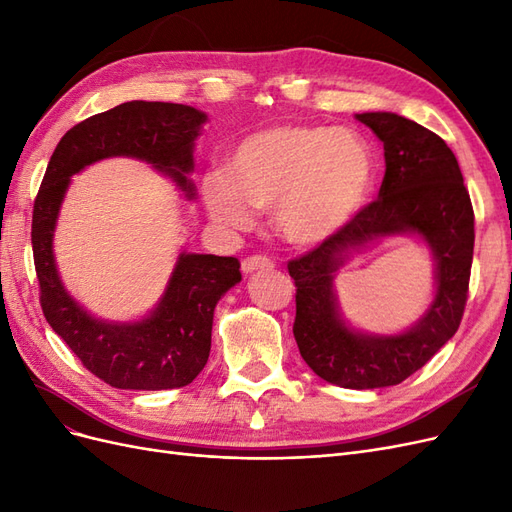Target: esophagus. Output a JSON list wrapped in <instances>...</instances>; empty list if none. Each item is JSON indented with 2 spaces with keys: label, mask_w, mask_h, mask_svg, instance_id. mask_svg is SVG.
<instances>
[{
  "label": "esophagus",
  "mask_w": 512,
  "mask_h": 512,
  "mask_svg": "<svg viewBox=\"0 0 512 512\" xmlns=\"http://www.w3.org/2000/svg\"><path fill=\"white\" fill-rule=\"evenodd\" d=\"M273 267H275L273 262L269 258H265V256H250V258H245L241 262V271L245 275L247 273H254V271H271Z\"/></svg>",
  "instance_id": "1"
}]
</instances>
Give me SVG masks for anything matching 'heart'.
I'll return each instance as SVG.
<instances>
[{
    "mask_svg": "<svg viewBox=\"0 0 512 512\" xmlns=\"http://www.w3.org/2000/svg\"><path fill=\"white\" fill-rule=\"evenodd\" d=\"M378 160L361 134L329 126H275L245 136L226 173L205 181L211 220L230 230L271 211L292 247H318L339 235L371 200Z\"/></svg>",
    "mask_w": 512,
    "mask_h": 512,
    "instance_id": "b5f03b06",
    "label": "heart"
}]
</instances>
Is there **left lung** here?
I'll list each match as a JSON object with an SVG mask.
<instances>
[{
    "label": "left lung",
    "instance_id": "1",
    "mask_svg": "<svg viewBox=\"0 0 512 512\" xmlns=\"http://www.w3.org/2000/svg\"><path fill=\"white\" fill-rule=\"evenodd\" d=\"M384 145V179L376 203L314 252L292 260L297 339L303 361L342 389H382L421 369L459 329L468 299L474 211L455 153L438 134L397 113H359ZM414 236L434 258V294L426 312L397 334H367L345 320L336 275L371 244Z\"/></svg>",
    "mask_w": 512,
    "mask_h": 512
}]
</instances>
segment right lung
I'll return each instance as SVG.
<instances>
[{"mask_svg": "<svg viewBox=\"0 0 512 512\" xmlns=\"http://www.w3.org/2000/svg\"><path fill=\"white\" fill-rule=\"evenodd\" d=\"M209 115L173 102H123L81 121L55 147L34 205L32 247L46 322L91 374L115 389L166 391L190 384L207 365L215 305L241 282L232 256L181 250L158 303L134 320H106L76 301L55 260L61 203L87 166L132 158L173 181L185 200L196 198L194 145Z\"/></svg>", "mask_w": 512, "mask_h": 512, "instance_id": "add662e5", "label": "right lung"}]
</instances>
